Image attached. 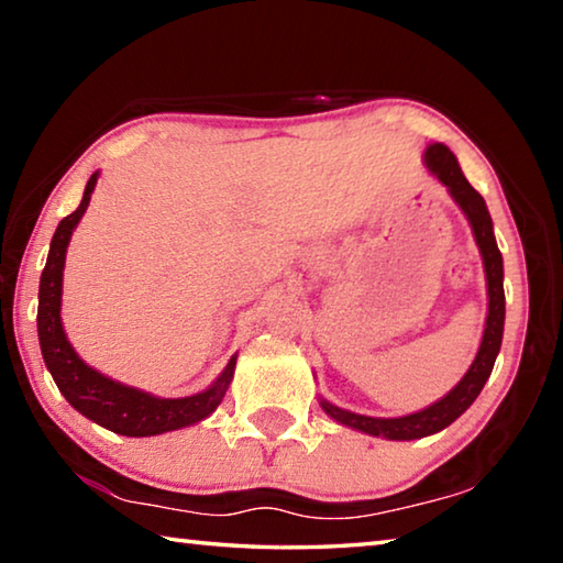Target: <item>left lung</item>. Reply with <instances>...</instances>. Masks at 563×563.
Here are the masks:
<instances>
[{"mask_svg": "<svg viewBox=\"0 0 563 563\" xmlns=\"http://www.w3.org/2000/svg\"><path fill=\"white\" fill-rule=\"evenodd\" d=\"M424 166L446 190H450L452 201L460 206V211L472 225V235L482 255L484 278H487L489 305L479 350H476V357L470 369H466L464 377L450 389V393L442 399H437L430 407L405 417H367L350 412V409H342L338 405H332L330 399L320 397L322 412L330 419H335L338 424H345L350 430L365 432L369 437H383V440L393 442L422 440V437L442 432L444 427H450L456 417H462L466 409L472 407L474 399L479 397L482 387L487 385L494 362H497L504 335V316H507V308H504V261L497 238H494V223L487 211V203H484V198L472 188L470 180L464 178L460 161H456V156L444 144H430L424 148Z\"/></svg>", "mask_w": 563, "mask_h": 563, "instance_id": "8db88e82", "label": "left lung"}]
</instances>
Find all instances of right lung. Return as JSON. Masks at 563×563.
<instances>
[{"label":"right lung","instance_id":"add662e5","mask_svg":"<svg viewBox=\"0 0 563 563\" xmlns=\"http://www.w3.org/2000/svg\"><path fill=\"white\" fill-rule=\"evenodd\" d=\"M99 170L91 174L79 208L56 225L49 255L40 280V310H36V332H40V345L44 365L49 369L59 393L66 397L76 412H81L91 422L123 437H154L184 427L203 422L216 407L223 402L228 387L233 383L238 352L228 360L221 375L203 393L188 397H156L146 389L123 385L111 379L99 369H93L79 357V352L66 338L62 322V292H64V263L69 251L71 233L79 225L81 216L87 213L93 188H97Z\"/></svg>","mask_w":563,"mask_h":563}]
</instances>
